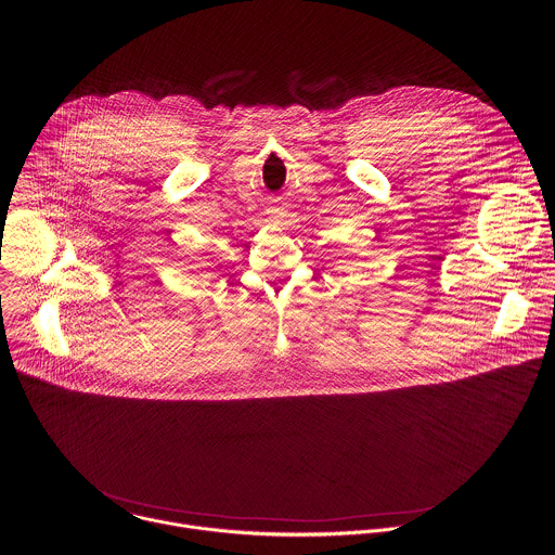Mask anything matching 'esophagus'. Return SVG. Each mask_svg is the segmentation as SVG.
<instances>
[{
  "label": "esophagus",
  "instance_id": "1",
  "mask_svg": "<svg viewBox=\"0 0 555 555\" xmlns=\"http://www.w3.org/2000/svg\"><path fill=\"white\" fill-rule=\"evenodd\" d=\"M272 221L279 222V217H274V219H272Z\"/></svg>",
  "mask_w": 555,
  "mask_h": 555
}]
</instances>
